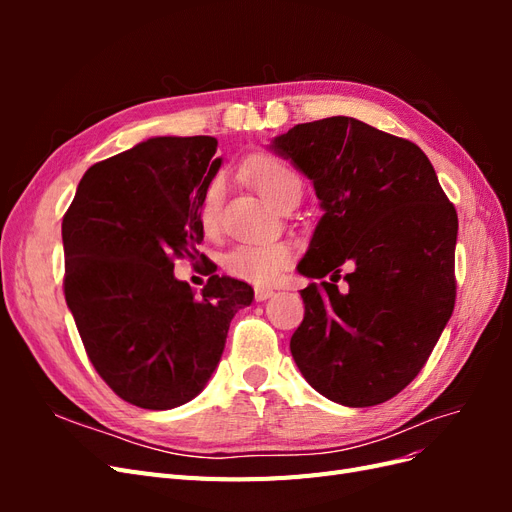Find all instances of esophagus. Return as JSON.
<instances>
[{"mask_svg": "<svg viewBox=\"0 0 512 512\" xmlns=\"http://www.w3.org/2000/svg\"><path fill=\"white\" fill-rule=\"evenodd\" d=\"M269 297H273V290L271 288H256L254 290V299L256 301H267Z\"/></svg>", "mask_w": 512, "mask_h": 512, "instance_id": "34e87169", "label": "esophagus"}]
</instances>
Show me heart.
Segmentation results:
<instances>
[{
	"label": "heart",
	"mask_w": 512,
	"mask_h": 512,
	"mask_svg": "<svg viewBox=\"0 0 512 512\" xmlns=\"http://www.w3.org/2000/svg\"><path fill=\"white\" fill-rule=\"evenodd\" d=\"M252 181L258 192L273 207H280L284 200L301 192V179L294 170L277 158H260L252 164ZM224 203V183L213 179L200 198V224L205 230H215L220 224ZM290 247L284 241H243L232 245L222 256V267L228 275L250 284H271L290 262Z\"/></svg>",
	"instance_id": "b5f03b06"
}]
</instances>
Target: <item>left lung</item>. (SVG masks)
Segmentation results:
<instances>
[{"instance_id": "left-lung-1", "label": "left lung", "mask_w": 512, "mask_h": 512, "mask_svg": "<svg viewBox=\"0 0 512 512\" xmlns=\"http://www.w3.org/2000/svg\"><path fill=\"white\" fill-rule=\"evenodd\" d=\"M271 149L324 211L297 271L331 277L301 290L292 359L335 404H382L418 376L453 314L457 211L421 147L359 119L299 123Z\"/></svg>"}]
</instances>
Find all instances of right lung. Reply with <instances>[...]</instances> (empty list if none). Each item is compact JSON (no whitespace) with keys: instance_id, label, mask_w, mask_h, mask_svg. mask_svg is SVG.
<instances>
[{"instance_id":"add662e5","label":"right lung","mask_w":512,"mask_h":512,"mask_svg":"<svg viewBox=\"0 0 512 512\" xmlns=\"http://www.w3.org/2000/svg\"><path fill=\"white\" fill-rule=\"evenodd\" d=\"M213 136H158L91 166L61 222L64 294L100 378L132 406L170 410L205 389L250 284L203 292L175 258L203 243L200 198L222 166ZM203 256V254H200Z\"/></svg>"}]
</instances>
